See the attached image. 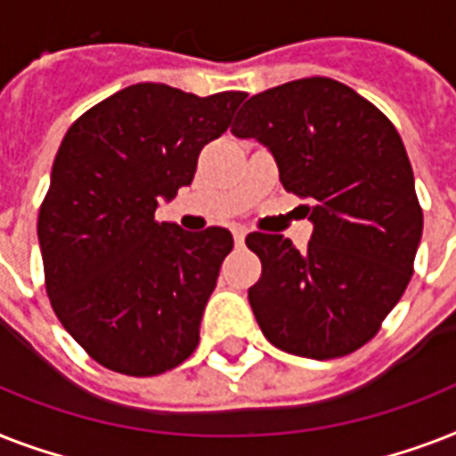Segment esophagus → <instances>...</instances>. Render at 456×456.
<instances>
[{
	"label": "esophagus",
	"instance_id": "obj_1",
	"mask_svg": "<svg viewBox=\"0 0 456 456\" xmlns=\"http://www.w3.org/2000/svg\"><path fill=\"white\" fill-rule=\"evenodd\" d=\"M232 232H234L236 243H243V239H246V234H248V229L243 227V224H234V227H232Z\"/></svg>",
	"mask_w": 456,
	"mask_h": 456
}]
</instances>
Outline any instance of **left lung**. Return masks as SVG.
Here are the masks:
<instances>
[{
  "mask_svg": "<svg viewBox=\"0 0 456 456\" xmlns=\"http://www.w3.org/2000/svg\"><path fill=\"white\" fill-rule=\"evenodd\" d=\"M232 132L267 146L286 191L312 203L303 253L246 236L263 263L248 300L265 338L312 360L360 350L403 298L424 232L395 125L343 82L303 77L250 96Z\"/></svg>",
  "mask_w": 456,
  "mask_h": 456,
  "instance_id": "obj_1",
  "label": "left lung"
}]
</instances>
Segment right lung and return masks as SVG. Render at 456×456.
Wrapping results in <instances>:
<instances>
[{
	"label": "right lung",
	"instance_id": "right-lung-1",
	"mask_svg": "<svg viewBox=\"0 0 456 456\" xmlns=\"http://www.w3.org/2000/svg\"><path fill=\"white\" fill-rule=\"evenodd\" d=\"M246 96L139 82L82 113L61 142L37 217L45 284L63 329L102 367L156 376L199 346L234 239L158 222L156 208L191 184L200 149Z\"/></svg>",
	"mask_w": 456,
	"mask_h": 456
}]
</instances>
